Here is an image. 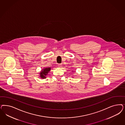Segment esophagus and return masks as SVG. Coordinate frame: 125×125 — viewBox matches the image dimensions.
I'll list each match as a JSON object with an SVG mask.
<instances>
[{
  "mask_svg": "<svg viewBox=\"0 0 125 125\" xmlns=\"http://www.w3.org/2000/svg\"><path fill=\"white\" fill-rule=\"evenodd\" d=\"M62 65L61 64H58V66L60 68V67H62Z\"/></svg>",
  "mask_w": 125,
  "mask_h": 125,
  "instance_id": "34e87169",
  "label": "esophagus"
}]
</instances>
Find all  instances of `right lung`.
Returning a JSON list of instances; mask_svg holds the SVG:
<instances>
[{"instance_id":"right-lung-1","label":"right lung","mask_w":125,"mask_h":125,"mask_svg":"<svg viewBox=\"0 0 125 125\" xmlns=\"http://www.w3.org/2000/svg\"><path fill=\"white\" fill-rule=\"evenodd\" d=\"M51 68H45V69H43L41 72L40 73V76L41 78L42 79H44L46 77L45 76L47 75L49 72L50 71Z\"/></svg>"}]
</instances>
